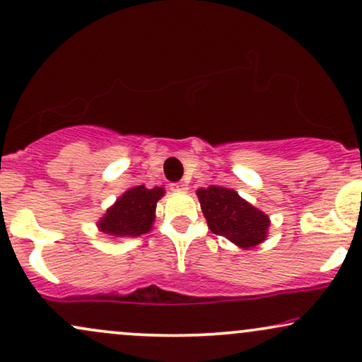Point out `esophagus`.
I'll list each match as a JSON object with an SVG mask.
<instances>
[{
  "instance_id": "esophagus-1",
  "label": "esophagus",
  "mask_w": 362,
  "mask_h": 362,
  "mask_svg": "<svg viewBox=\"0 0 362 362\" xmlns=\"http://www.w3.org/2000/svg\"><path fill=\"white\" fill-rule=\"evenodd\" d=\"M170 189H172V190H180V192H184V190L189 189V187H187L185 182H173V184H170Z\"/></svg>"
}]
</instances>
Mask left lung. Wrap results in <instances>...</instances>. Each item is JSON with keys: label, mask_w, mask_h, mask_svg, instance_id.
I'll use <instances>...</instances> for the list:
<instances>
[{"label": "left lung", "mask_w": 362, "mask_h": 362, "mask_svg": "<svg viewBox=\"0 0 362 362\" xmlns=\"http://www.w3.org/2000/svg\"><path fill=\"white\" fill-rule=\"evenodd\" d=\"M204 217L217 236L228 238L241 247H252L264 241L269 226L268 216L247 204L230 189L211 185L199 189Z\"/></svg>", "instance_id": "8db88e82"}]
</instances>
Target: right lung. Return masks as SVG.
<instances>
[{
  "label": "right lung",
  "instance_id": "1",
  "mask_svg": "<svg viewBox=\"0 0 362 362\" xmlns=\"http://www.w3.org/2000/svg\"><path fill=\"white\" fill-rule=\"evenodd\" d=\"M165 194L162 187L146 189L133 187L117 199V202L104 214L99 229L107 236L136 238L148 233L155 221V207Z\"/></svg>",
  "mask_w": 362,
  "mask_h": 362
}]
</instances>
